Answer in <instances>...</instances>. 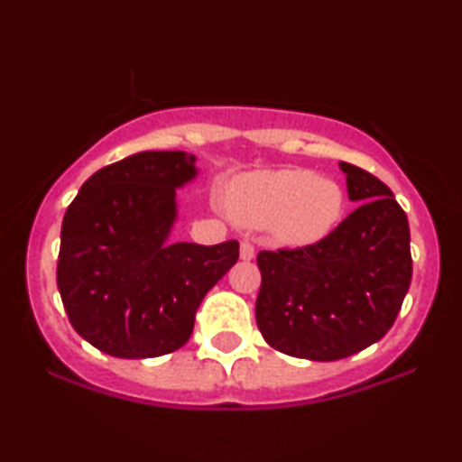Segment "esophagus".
Returning a JSON list of instances; mask_svg holds the SVG:
<instances>
[{"label": "esophagus", "mask_w": 462, "mask_h": 462, "mask_svg": "<svg viewBox=\"0 0 462 462\" xmlns=\"http://www.w3.org/2000/svg\"><path fill=\"white\" fill-rule=\"evenodd\" d=\"M254 254H256V252H254L252 243H249V241H241V258H243V261H252Z\"/></svg>", "instance_id": "34e87169"}]
</instances>
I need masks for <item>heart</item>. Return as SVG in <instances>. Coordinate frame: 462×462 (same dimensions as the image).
<instances>
[{
    "instance_id": "obj_1",
    "label": "heart",
    "mask_w": 462,
    "mask_h": 462,
    "mask_svg": "<svg viewBox=\"0 0 462 462\" xmlns=\"http://www.w3.org/2000/svg\"><path fill=\"white\" fill-rule=\"evenodd\" d=\"M226 208L241 226H272L280 245L309 247L338 226L346 193L330 178L289 167L236 178L226 190Z\"/></svg>"
}]
</instances>
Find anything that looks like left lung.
<instances>
[{
  "mask_svg": "<svg viewBox=\"0 0 462 462\" xmlns=\"http://www.w3.org/2000/svg\"><path fill=\"white\" fill-rule=\"evenodd\" d=\"M338 167L356 210L315 245L258 254V330L295 358L338 360L374 346L411 286L406 213L383 180L356 164Z\"/></svg>",
  "mask_w": 462,
  "mask_h": 462,
  "instance_id": "1",
  "label": "left lung"
}]
</instances>
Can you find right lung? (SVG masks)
Instances as JSON below:
<instances>
[{"mask_svg":"<svg viewBox=\"0 0 462 462\" xmlns=\"http://www.w3.org/2000/svg\"><path fill=\"white\" fill-rule=\"evenodd\" d=\"M187 152H139L82 184L60 230L56 282L84 341L153 358L190 338L201 300L238 261V241L169 243L176 189L198 176Z\"/></svg>","mask_w":462,"mask_h":462,"instance_id":"right-lung-1","label":"right lung"}]
</instances>
